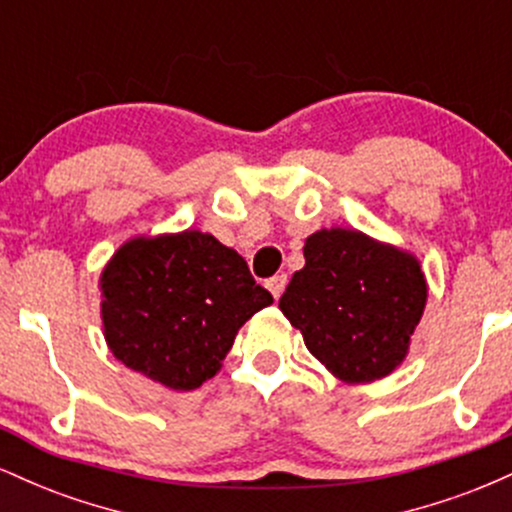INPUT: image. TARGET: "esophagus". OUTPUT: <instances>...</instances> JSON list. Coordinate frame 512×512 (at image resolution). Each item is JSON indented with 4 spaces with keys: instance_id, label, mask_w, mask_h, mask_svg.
<instances>
[{
    "instance_id": "1",
    "label": "esophagus",
    "mask_w": 512,
    "mask_h": 512,
    "mask_svg": "<svg viewBox=\"0 0 512 512\" xmlns=\"http://www.w3.org/2000/svg\"><path fill=\"white\" fill-rule=\"evenodd\" d=\"M286 274H276V276H272V279L267 281V289L272 291V296L276 298V301H279V296L281 293H284V289H286Z\"/></svg>"
}]
</instances>
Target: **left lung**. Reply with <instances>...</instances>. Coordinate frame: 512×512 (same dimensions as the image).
Wrapping results in <instances>:
<instances>
[{
  "label": "left lung",
  "mask_w": 512,
  "mask_h": 512,
  "mask_svg": "<svg viewBox=\"0 0 512 512\" xmlns=\"http://www.w3.org/2000/svg\"><path fill=\"white\" fill-rule=\"evenodd\" d=\"M303 257L279 308L310 354L344 383L390 375L426 308L419 260L354 228L313 233Z\"/></svg>",
  "instance_id": "obj_1"
}]
</instances>
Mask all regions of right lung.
I'll return each instance as SVG.
<instances>
[{
	"label": "right lung",
	"mask_w": 512,
	"mask_h": 512,
	"mask_svg": "<svg viewBox=\"0 0 512 512\" xmlns=\"http://www.w3.org/2000/svg\"><path fill=\"white\" fill-rule=\"evenodd\" d=\"M101 298L117 361L178 392L214 378L240 327L274 303L236 250L199 231L127 240L105 264Z\"/></svg>",
	"instance_id": "obj_1"
}]
</instances>
